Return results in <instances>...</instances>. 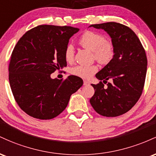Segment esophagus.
I'll list each match as a JSON object with an SVG mask.
<instances>
[{"label": "esophagus", "instance_id": "1", "mask_svg": "<svg viewBox=\"0 0 156 156\" xmlns=\"http://www.w3.org/2000/svg\"><path fill=\"white\" fill-rule=\"evenodd\" d=\"M89 82L88 81V80H83V85H84V86L89 85Z\"/></svg>", "mask_w": 156, "mask_h": 156}]
</instances>
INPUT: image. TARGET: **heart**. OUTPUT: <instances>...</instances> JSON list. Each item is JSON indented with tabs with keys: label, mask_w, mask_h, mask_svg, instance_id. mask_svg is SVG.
Listing matches in <instances>:
<instances>
[{
	"label": "heart",
	"mask_w": 156,
	"mask_h": 156,
	"mask_svg": "<svg viewBox=\"0 0 156 156\" xmlns=\"http://www.w3.org/2000/svg\"><path fill=\"white\" fill-rule=\"evenodd\" d=\"M80 46L92 52V57L100 63L106 64L114 58L115 48L113 42L105 39L104 35L98 31H87L82 34L78 39ZM64 58L69 63L74 61L75 50L72 44H68L64 50ZM98 67L95 64L89 66L78 65L71 69L73 76L88 79L98 72Z\"/></svg>",
	"instance_id": "obj_1"
}]
</instances>
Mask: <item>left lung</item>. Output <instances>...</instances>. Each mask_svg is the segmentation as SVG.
Wrapping results in <instances>:
<instances>
[{"label":"left lung","instance_id":"obj_1","mask_svg":"<svg viewBox=\"0 0 156 156\" xmlns=\"http://www.w3.org/2000/svg\"><path fill=\"white\" fill-rule=\"evenodd\" d=\"M92 26L108 34L115 54L96 74L101 81L92 84L94 94L89 101L94 111L103 117L120 116L133 108L141 95L147 66L145 51L136 34L125 25L109 22L89 27ZM108 80L112 82L107 83Z\"/></svg>","mask_w":156,"mask_h":156}]
</instances>
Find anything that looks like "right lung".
Listing matches in <instances>:
<instances>
[{"instance_id":"obj_1","label":"right lung","mask_w":156,"mask_h":156,"mask_svg":"<svg viewBox=\"0 0 156 156\" xmlns=\"http://www.w3.org/2000/svg\"><path fill=\"white\" fill-rule=\"evenodd\" d=\"M79 29L41 25L28 31L16 44L9 65V80L15 101L34 118L51 119L66 108L83 80L69 76L52 79L51 74L67 66L64 50Z\"/></svg>"}]
</instances>
